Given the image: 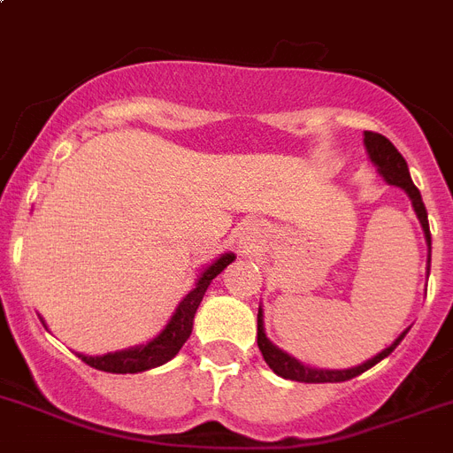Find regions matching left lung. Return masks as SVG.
<instances>
[{"label":"left lung","instance_id":"8db88e82","mask_svg":"<svg viewBox=\"0 0 453 453\" xmlns=\"http://www.w3.org/2000/svg\"><path fill=\"white\" fill-rule=\"evenodd\" d=\"M365 150H368L370 159L372 164L377 166L380 175H382L384 180L388 185H395L405 189L407 196L412 199L414 205V212H417V218H419L421 226H424V234H426V242H428V248H431V229H428V212H426V205L421 201V194L419 189L414 187L412 178H410V171H407V162L403 159V155L394 148V143L388 141L387 136L382 134H375V132H365ZM431 261V257H428ZM261 308H259V315H257V345L261 349V357L264 361L268 364V368L275 372V375L285 377V380H294V382H305V384H321V382H345V380H352V377L361 375L365 372L368 368H372L375 364H380L382 358H387L388 354L394 352L395 347L401 345V340L405 338L407 331H403L395 342L391 347H387L384 352H380L377 357H372L370 361L365 364L357 365V368H349V370H317V368H308V365H303L301 361H296L294 357L285 354L282 349L273 345L271 340L266 338L264 334V319H261Z\"/></svg>","mask_w":453,"mask_h":453}]
</instances>
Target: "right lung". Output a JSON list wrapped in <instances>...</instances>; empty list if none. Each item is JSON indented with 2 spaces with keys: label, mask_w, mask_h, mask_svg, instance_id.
Instances as JSON below:
<instances>
[{
  "label": "right lung",
  "mask_w": 453,
  "mask_h": 453,
  "mask_svg": "<svg viewBox=\"0 0 453 453\" xmlns=\"http://www.w3.org/2000/svg\"><path fill=\"white\" fill-rule=\"evenodd\" d=\"M234 259V254H222L215 264H211V266L205 268V271L201 273L196 287H194V289L182 298L180 305L175 308L173 317H171V321L166 324V328H164L162 334L157 335L155 340H150L148 345L122 349V352L104 354V357H83V354H78V357L83 358L88 365H92V368L104 370V372H119V375H125V372H143V370L157 368V365L171 361L175 354L180 352V347L185 345L189 334H192L194 315H196L199 303L203 301V294L205 289H208V285H211L212 280L218 278L219 273L229 266Z\"/></svg>",
  "instance_id": "add662e5"
}]
</instances>
